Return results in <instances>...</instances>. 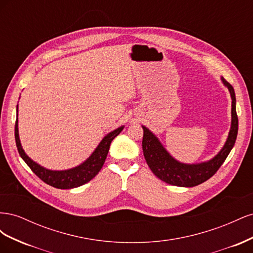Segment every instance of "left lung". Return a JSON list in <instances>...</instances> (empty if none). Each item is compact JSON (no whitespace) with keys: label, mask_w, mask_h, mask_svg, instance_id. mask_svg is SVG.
I'll list each match as a JSON object with an SVG mask.
<instances>
[{"label":"left lung","mask_w":253,"mask_h":253,"mask_svg":"<svg viewBox=\"0 0 253 253\" xmlns=\"http://www.w3.org/2000/svg\"><path fill=\"white\" fill-rule=\"evenodd\" d=\"M221 80H223L224 84L228 87L229 91H230L232 99L231 128L224 148L220 150L215 157L209 160V162L197 165H186L178 163L177 160H175L165 150L156 137L147 127L142 126V150L145 162L150 167L151 171L159 179L172 186L195 187L212 177L217 172L220 166L224 164L235 143L237 129H239V119H237L235 109L234 89L231 84L227 82L224 78H221Z\"/></svg>","instance_id":"8db88e82"}]
</instances>
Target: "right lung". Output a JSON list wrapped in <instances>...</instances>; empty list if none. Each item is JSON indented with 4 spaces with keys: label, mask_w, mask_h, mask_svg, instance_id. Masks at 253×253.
Listing matches in <instances>:
<instances>
[{
    "label": "right lung",
    "mask_w": 253,
    "mask_h": 253,
    "mask_svg": "<svg viewBox=\"0 0 253 253\" xmlns=\"http://www.w3.org/2000/svg\"><path fill=\"white\" fill-rule=\"evenodd\" d=\"M122 129H124V126H120L117 129H115V131L106 135L86 162H84L82 165L74 168V169L65 171H51L45 169V168L33 162V160L25 154V152L23 151L21 147V142L19 138L18 118L16 121V126H14V137H16V144L20 156L23 158L26 165L30 168V170H32L38 177L53 188L72 189L80 187L84 185V183L88 182L99 173L102 166L104 165L106 156H108L112 140L117 135L120 134Z\"/></svg>",
    "instance_id": "add662e5"
}]
</instances>
